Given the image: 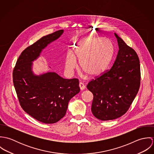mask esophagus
<instances>
[{
    "label": "esophagus",
    "mask_w": 154,
    "mask_h": 154,
    "mask_svg": "<svg viewBox=\"0 0 154 154\" xmlns=\"http://www.w3.org/2000/svg\"><path fill=\"white\" fill-rule=\"evenodd\" d=\"M79 86L80 89H81V90H84V89L85 88V85H84L82 82H80V83H79Z\"/></svg>",
    "instance_id": "esophagus-1"
}]
</instances>
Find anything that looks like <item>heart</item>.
Segmentation results:
<instances>
[{
    "label": "heart",
    "instance_id": "b5f03b06",
    "mask_svg": "<svg viewBox=\"0 0 154 154\" xmlns=\"http://www.w3.org/2000/svg\"><path fill=\"white\" fill-rule=\"evenodd\" d=\"M74 54L69 52L66 57V69L73 71L79 61L80 67L91 76L103 73L108 67L114 54V45L107 39L87 37L76 44Z\"/></svg>",
    "mask_w": 154,
    "mask_h": 154
}]
</instances>
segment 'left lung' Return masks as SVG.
<instances>
[{
    "mask_svg": "<svg viewBox=\"0 0 154 154\" xmlns=\"http://www.w3.org/2000/svg\"><path fill=\"white\" fill-rule=\"evenodd\" d=\"M114 35L119 50L114 64L87 86L94 95L92 112L102 121L114 120L125 114L140 84V62L137 53L116 33Z\"/></svg>",
    "mask_w": 154,
    "mask_h": 154,
    "instance_id": "left-lung-1",
    "label": "left lung"
}]
</instances>
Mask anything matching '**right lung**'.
Masks as SVG:
<instances>
[{"instance_id": "1", "label": "right lung", "mask_w": 154, "mask_h": 154, "mask_svg": "<svg viewBox=\"0 0 154 154\" xmlns=\"http://www.w3.org/2000/svg\"><path fill=\"white\" fill-rule=\"evenodd\" d=\"M63 32V29L57 31L26 48L13 70L14 85L22 109L45 124L54 123L62 119L70 100L80 91L76 78L63 79L55 72L35 75L32 71V62Z\"/></svg>"}]
</instances>
